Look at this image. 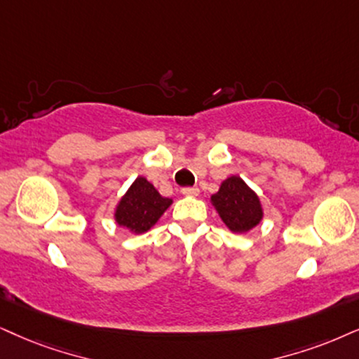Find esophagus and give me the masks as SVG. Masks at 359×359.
I'll list each match as a JSON object with an SVG mask.
<instances>
[{
    "label": "esophagus",
    "mask_w": 359,
    "mask_h": 359,
    "mask_svg": "<svg viewBox=\"0 0 359 359\" xmlns=\"http://www.w3.org/2000/svg\"><path fill=\"white\" fill-rule=\"evenodd\" d=\"M182 194L189 195V197H197V195L201 194V190H198L197 187H185V189H182Z\"/></svg>",
    "instance_id": "obj_1"
}]
</instances>
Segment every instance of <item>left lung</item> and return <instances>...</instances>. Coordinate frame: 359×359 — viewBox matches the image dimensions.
Instances as JSON below:
<instances>
[{
	"instance_id": "obj_1",
	"label": "left lung",
	"mask_w": 359,
	"mask_h": 359,
	"mask_svg": "<svg viewBox=\"0 0 359 359\" xmlns=\"http://www.w3.org/2000/svg\"><path fill=\"white\" fill-rule=\"evenodd\" d=\"M210 201L224 224L235 233L248 232L263 219L260 198L238 175L225 179Z\"/></svg>"
}]
</instances>
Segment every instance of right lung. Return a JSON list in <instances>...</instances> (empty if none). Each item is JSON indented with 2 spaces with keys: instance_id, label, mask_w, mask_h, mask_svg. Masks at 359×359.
Here are the masks:
<instances>
[{
  "instance_id": "obj_1",
  "label": "right lung",
  "mask_w": 359,
  "mask_h": 359,
  "mask_svg": "<svg viewBox=\"0 0 359 359\" xmlns=\"http://www.w3.org/2000/svg\"><path fill=\"white\" fill-rule=\"evenodd\" d=\"M170 203L172 198L162 197L146 177H137L117 203L114 219L130 232L144 233L157 224Z\"/></svg>"
}]
</instances>
